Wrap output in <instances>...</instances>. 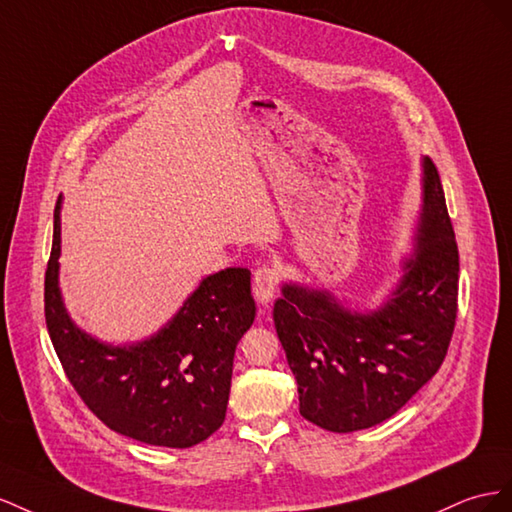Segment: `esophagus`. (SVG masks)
Instances as JSON below:
<instances>
[{"instance_id": "34e87169", "label": "esophagus", "mask_w": 512, "mask_h": 512, "mask_svg": "<svg viewBox=\"0 0 512 512\" xmlns=\"http://www.w3.org/2000/svg\"><path fill=\"white\" fill-rule=\"evenodd\" d=\"M279 281H281V274L276 268H270V266H259L255 272H253V291H255V298L261 302V304H268L274 296L276 287H279Z\"/></svg>"}]
</instances>
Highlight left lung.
Wrapping results in <instances>:
<instances>
[{
	"instance_id": "left-lung-1",
	"label": "left lung",
	"mask_w": 512,
	"mask_h": 512,
	"mask_svg": "<svg viewBox=\"0 0 512 512\" xmlns=\"http://www.w3.org/2000/svg\"><path fill=\"white\" fill-rule=\"evenodd\" d=\"M377 311H349L326 289L283 285L274 326L296 377L300 414L352 433L397 414L442 367L455 332L459 248L440 173L422 160L416 251Z\"/></svg>"
}]
</instances>
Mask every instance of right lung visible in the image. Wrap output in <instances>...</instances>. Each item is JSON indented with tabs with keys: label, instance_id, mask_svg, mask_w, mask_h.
I'll use <instances>...</instances> for the list:
<instances>
[{
	"label": "right lung",
	"instance_id": "right-lung-1",
	"mask_svg": "<svg viewBox=\"0 0 512 512\" xmlns=\"http://www.w3.org/2000/svg\"><path fill=\"white\" fill-rule=\"evenodd\" d=\"M60 201L45 274V319L55 354L83 403L115 433L191 448L223 425L233 354L255 319L251 270L206 276L169 324L148 341L115 347L68 317L60 272Z\"/></svg>",
	"mask_w": 512,
	"mask_h": 512
}]
</instances>
